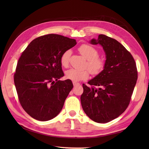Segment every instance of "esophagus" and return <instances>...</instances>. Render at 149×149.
<instances>
[{"instance_id":"esophagus-1","label":"esophagus","mask_w":149,"mask_h":149,"mask_svg":"<svg viewBox=\"0 0 149 149\" xmlns=\"http://www.w3.org/2000/svg\"><path fill=\"white\" fill-rule=\"evenodd\" d=\"M73 84H74V86H80V84L79 83H77V82H73Z\"/></svg>"}]
</instances>
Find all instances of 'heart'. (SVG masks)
I'll return each instance as SVG.
<instances>
[{
	"mask_svg": "<svg viewBox=\"0 0 149 149\" xmlns=\"http://www.w3.org/2000/svg\"><path fill=\"white\" fill-rule=\"evenodd\" d=\"M79 50L83 56L88 60L87 66L92 74L97 75L104 69L106 61L103 58L98 56V51L94 47L88 45L83 44ZM71 51H65L60 57V64L63 67H67L69 65ZM66 78L74 82L87 80L89 77V71L88 69L79 70L75 68H70L66 71Z\"/></svg>",
	"mask_w": 149,
	"mask_h": 149,
	"instance_id": "1",
	"label": "heart"
}]
</instances>
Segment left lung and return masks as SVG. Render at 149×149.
Segmentation results:
<instances>
[{
    "label": "left lung",
    "mask_w": 149,
    "mask_h": 149,
    "mask_svg": "<svg viewBox=\"0 0 149 149\" xmlns=\"http://www.w3.org/2000/svg\"><path fill=\"white\" fill-rule=\"evenodd\" d=\"M91 43L100 44L106 55L104 69L88 83L83 84L81 103L93 121L106 123L121 115L127 108L138 79L135 61L129 51L116 40L100 34Z\"/></svg>",
    "instance_id": "1"
}]
</instances>
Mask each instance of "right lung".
I'll return each instance as SVG.
<instances>
[{
  "label": "right lung",
  "mask_w": 149,
  "mask_h": 149,
  "mask_svg": "<svg viewBox=\"0 0 149 149\" xmlns=\"http://www.w3.org/2000/svg\"><path fill=\"white\" fill-rule=\"evenodd\" d=\"M75 39L49 34L31 42L19 58L14 81L19 102L33 118L46 121L61 111L73 84L64 76L60 57L72 48Z\"/></svg>",
  "instance_id": "obj_1"
}]
</instances>
